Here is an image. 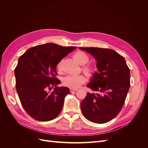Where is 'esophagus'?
I'll list each match as a JSON object with an SVG mask.
<instances>
[{
  "mask_svg": "<svg viewBox=\"0 0 148 148\" xmlns=\"http://www.w3.org/2000/svg\"><path fill=\"white\" fill-rule=\"evenodd\" d=\"M70 91H71V92H73V91H77L78 89H74V88H70Z\"/></svg>",
  "mask_w": 148,
  "mask_h": 148,
  "instance_id": "esophagus-1",
  "label": "esophagus"
}]
</instances>
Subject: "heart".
Here are the masks:
<instances>
[{"label": "heart", "instance_id": "b5f03b06", "mask_svg": "<svg viewBox=\"0 0 148 148\" xmlns=\"http://www.w3.org/2000/svg\"><path fill=\"white\" fill-rule=\"evenodd\" d=\"M75 60L80 65H84L87 64L89 60V57L86 53L82 51H78L73 55ZM57 69L60 71L62 69V61L60 60L58 62ZM83 70L87 75L91 77L96 72V68L93 65H88L83 67ZM86 82V78L83 75H69L62 78V83L65 86L71 88H79L82 84Z\"/></svg>", "mask_w": 148, "mask_h": 148}]
</instances>
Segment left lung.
Listing matches in <instances>:
<instances>
[{
	"label": "left lung",
	"mask_w": 148,
	"mask_h": 148,
	"mask_svg": "<svg viewBox=\"0 0 148 148\" xmlns=\"http://www.w3.org/2000/svg\"><path fill=\"white\" fill-rule=\"evenodd\" d=\"M97 60L96 72L87 86L96 93L88 92L81 102L84 117L96 123H104L120 112L130 86V71L124 57L112 49L79 47Z\"/></svg>",
	"instance_id": "obj_1"
}]
</instances>
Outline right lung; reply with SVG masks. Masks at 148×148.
<instances>
[{"mask_svg": "<svg viewBox=\"0 0 148 148\" xmlns=\"http://www.w3.org/2000/svg\"><path fill=\"white\" fill-rule=\"evenodd\" d=\"M75 49L47 43L29 48L19 57L15 69L16 91L24 109L35 120L50 121L60 113L70 89L56 86L60 83L56 66Z\"/></svg>", "mask_w": 148, "mask_h": 148, "instance_id": "right-lung-1", "label": "right lung"}]
</instances>
